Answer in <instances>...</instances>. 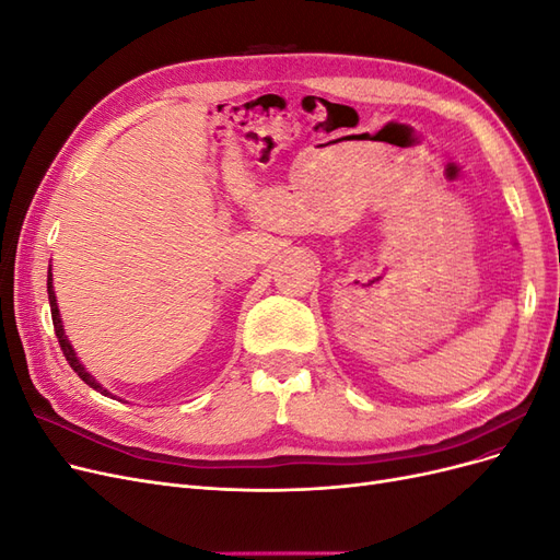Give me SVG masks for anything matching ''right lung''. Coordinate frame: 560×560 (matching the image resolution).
Listing matches in <instances>:
<instances>
[{
  "mask_svg": "<svg viewBox=\"0 0 560 560\" xmlns=\"http://www.w3.org/2000/svg\"><path fill=\"white\" fill-rule=\"evenodd\" d=\"M46 284H48V303H50V317H54V329H56V336H58V343H60V350H62V354H65V360L70 362V366L74 369V374L86 383V385H91L93 389H97L100 395H105V397H109V393L107 389L100 385L86 369H83V364L77 360V352L72 350V346H70V341H67V336H65V329H62V319H60V311H58V303H56V292H54V276H50V270H48V280H46Z\"/></svg>",
  "mask_w": 560,
  "mask_h": 560,
  "instance_id": "add662e5",
  "label": "right lung"
}]
</instances>
